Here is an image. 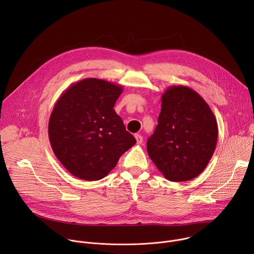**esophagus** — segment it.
<instances>
[{
  "instance_id": "esophagus-1",
  "label": "esophagus",
  "mask_w": 254,
  "mask_h": 254,
  "mask_svg": "<svg viewBox=\"0 0 254 254\" xmlns=\"http://www.w3.org/2000/svg\"><path fill=\"white\" fill-rule=\"evenodd\" d=\"M134 137H135L137 143H141V142H142V136H141L140 133H135V134H134Z\"/></svg>"
}]
</instances>
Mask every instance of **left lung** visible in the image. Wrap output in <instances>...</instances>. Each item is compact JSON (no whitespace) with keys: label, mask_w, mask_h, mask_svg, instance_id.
<instances>
[{"label":"left lung","mask_w":254,"mask_h":254,"mask_svg":"<svg viewBox=\"0 0 254 254\" xmlns=\"http://www.w3.org/2000/svg\"><path fill=\"white\" fill-rule=\"evenodd\" d=\"M217 137L218 126L207 102L188 86L173 85L162 95L158 126L147 150L166 179L183 182L204 171Z\"/></svg>","instance_id":"1"}]
</instances>
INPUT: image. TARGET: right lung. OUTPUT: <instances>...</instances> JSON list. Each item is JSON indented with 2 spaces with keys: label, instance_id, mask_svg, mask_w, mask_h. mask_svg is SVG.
Instances as JSON below:
<instances>
[{
  "label": "right lung",
  "instance_id": "add662e5",
  "mask_svg": "<svg viewBox=\"0 0 254 254\" xmlns=\"http://www.w3.org/2000/svg\"><path fill=\"white\" fill-rule=\"evenodd\" d=\"M123 91L120 84L85 78L71 84L56 101L49 119V140L71 175L100 180L135 143L114 110Z\"/></svg>",
  "mask_w": 254,
  "mask_h": 254
}]
</instances>
